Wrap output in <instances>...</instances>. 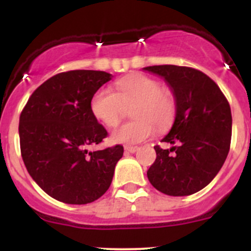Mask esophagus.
Here are the masks:
<instances>
[{
  "instance_id": "obj_1",
  "label": "esophagus",
  "mask_w": 251,
  "mask_h": 251,
  "mask_svg": "<svg viewBox=\"0 0 251 251\" xmlns=\"http://www.w3.org/2000/svg\"><path fill=\"white\" fill-rule=\"evenodd\" d=\"M137 147H132V146H126L125 147V151H128V153H135L136 151H137Z\"/></svg>"
}]
</instances>
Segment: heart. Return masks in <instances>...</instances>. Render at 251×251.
<instances>
[{"label": "heart", "mask_w": 251, "mask_h": 251, "mask_svg": "<svg viewBox=\"0 0 251 251\" xmlns=\"http://www.w3.org/2000/svg\"><path fill=\"white\" fill-rule=\"evenodd\" d=\"M133 120L115 128L111 140L116 143H140L155 132L165 131L176 116V97L156 78L143 74H131L115 82V92L100 88L91 98V111L108 127H114L125 115V107L132 105Z\"/></svg>", "instance_id": "b5f03b06"}]
</instances>
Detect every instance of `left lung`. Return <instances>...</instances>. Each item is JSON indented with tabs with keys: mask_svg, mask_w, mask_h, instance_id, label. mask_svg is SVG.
Listing matches in <instances>:
<instances>
[{
	"mask_svg": "<svg viewBox=\"0 0 251 251\" xmlns=\"http://www.w3.org/2000/svg\"><path fill=\"white\" fill-rule=\"evenodd\" d=\"M147 72L163 76L176 97V118L147 171L154 188L168 196H189L203 189L224 165L231 147V107L212 78L178 65H153Z\"/></svg>",
	"mask_w": 251,
	"mask_h": 251,
	"instance_id": "obj_1",
	"label": "left lung"
}]
</instances>
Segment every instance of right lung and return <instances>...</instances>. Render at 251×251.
<instances>
[{
  "instance_id": "obj_1",
  "label": "right lung",
  "mask_w": 251,
  "mask_h": 251,
  "mask_svg": "<svg viewBox=\"0 0 251 251\" xmlns=\"http://www.w3.org/2000/svg\"><path fill=\"white\" fill-rule=\"evenodd\" d=\"M113 77L96 70H70L32 92L19 118L20 153L27 173L52 198L67 204L97 201L109 188L124 147L87 151L107 130L91 111V98Z\"/></svg>"
}]
</instances>
